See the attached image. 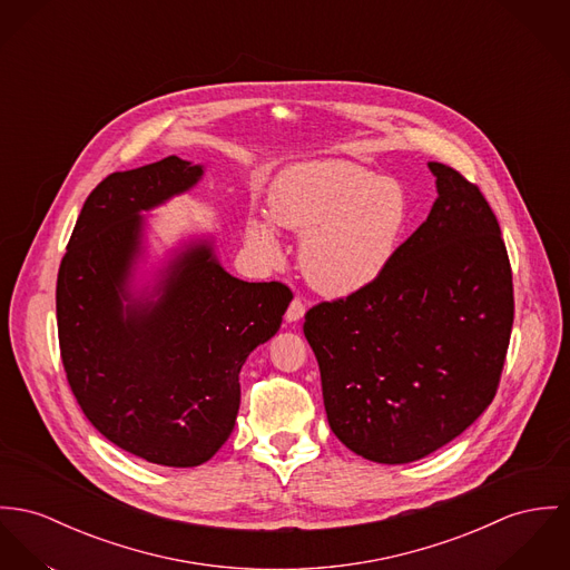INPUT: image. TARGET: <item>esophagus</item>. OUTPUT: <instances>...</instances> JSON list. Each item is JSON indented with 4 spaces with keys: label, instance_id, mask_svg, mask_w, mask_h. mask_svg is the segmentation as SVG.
Segmentation results:
<instances>
[{
    "label": "esophagus",
    "instance_id": "esophagus-1",
    "mask_svg": "<svg viewBox=\"0 0 570 570\" xmlns=\"http://www.w3.org/2000/svg\"><path fill=\"white\" fill-rule=\"evenodd\" d=\"M304 314H306V304H304L299 297H295V299L291 302L288 309H286V321L295 323V321H299Z\"/></svg>",
    "mask_w": 570,
    "mask_h": 570
}]
</instances>
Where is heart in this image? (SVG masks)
<instances>
[{
  "mask_svg": "<svg viewBox=\"0 0 570 570\" xmlns=\"http://www.w3.org/2000/svg\"><path fill=\"white\" fill-rule=\"evenodd\" d=\"M271 219L304 234L302 268L325 295H350L393 261L407 220L403 188L350 160H312L277 177L268 193ZM245 236L268 263L282 261L277 229L252 217Z\"/></svg>",
  "mask_w": 570,
  "mask_h": 570,
  "instance_id": "heart-1",
  "label": "heart"
}]
</instances>
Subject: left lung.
I'll list each match as a JSON object with an SVG mask.
<instances>
[{
    "mask_svg": "<svg viewBox=\"0 0 570 570\" xmlns=\"http://www.w3.org/2000/svg\"><path fill=\"white\" fill-rule=\"evenodd\" d=\"M439 199L389 266L306 312L332 432L405 464L460 436L492 403L514 323L501 227L478 184L430 163Z\"/></svg>",
    "mask_w": 570,
    "mask_h": 570,
    "instance_id": "8db88e82",
    "label": "left lung"
}]
</instances>
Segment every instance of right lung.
Wrapping results in <instances>:
<instances>
[{
    "label": "right lung",
    "instance_id": "right-lung-1",
    "mask_svg": "<svg viewBox=\"0 0 570 570\" xmlns=\"http://www.w3.org/2000/svg\"><path fill=\"white\" fill-rule=\"evenodd\" d=\"M199 177V165L177 156L104 177L56 284L60 357L85 416L124 451L176 469L208 462L229 439L240 366L279 330L293 299L282 282L232 277L199 245L171 264L156 304L130 302L138 213Z\"/></svg>",
    "mask_w": 570,
    "mask_h": 570
}]
</instances>
